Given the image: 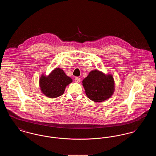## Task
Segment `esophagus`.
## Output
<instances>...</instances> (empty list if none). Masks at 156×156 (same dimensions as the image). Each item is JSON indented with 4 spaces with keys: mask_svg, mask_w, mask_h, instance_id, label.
<instances>
[{
    "mask_svg": "<svg viewBox=\"0 0 156 156\" xmlns=\"http://www.w3.org/2000/svg\"><path fill=\"white\" fill-rule=\"evenodd\" d=\"M75 82H77V83H79V82H80V81H81V80H80V78H79V77H76V78H75Z\"/></svg>",
    "mask_w": 156,
    "mask_h": 156,
    "instance_id": "34e87169",
    "label": "esophagus"
}]
</instances>
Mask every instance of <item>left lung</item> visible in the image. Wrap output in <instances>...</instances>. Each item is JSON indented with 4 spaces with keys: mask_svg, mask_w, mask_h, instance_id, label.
<instances>
[{
    "mask_svg": "<svg viewBox=\"0 0 156 156\" xmlns=\"http://www.w3.org/2000/svg\"><path fill=\"white\" fill-rule=\"evenodd\" d=\"M82 85L88 98L97 102H101L109 99L115 88L112 76L105 75L98 70L90 72L83 80Z\"/></svg>",
    "mask_w": 156,
    "mask_h": 156,
    "instance_id": "1",
    "label": "left lung"
}]
</instances>
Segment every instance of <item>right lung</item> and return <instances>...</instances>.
I'll use <instances>...</instances> for the list:
<instances>
[{"mask_svg":"<svg viewBox=\"0 0 156 156\" xmlns=\"http://www.w3.org/2000/svg\"><path fill=\"white\" fill-rule=\"evenodd\" d=\"M72 81V79L67 76L62 69L55 68L48 76L42 75L40 86L45 95L54 98L62 95L67 85Z\"/></svg>","mask_w":156,"mask_h":156,"instance_id":"add662e5","label":"right lung"}]
</instances>
